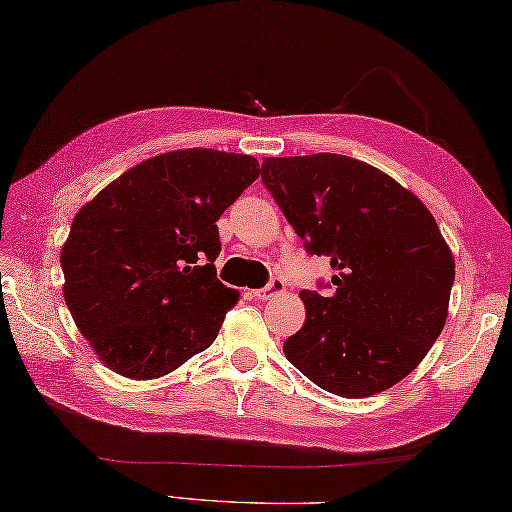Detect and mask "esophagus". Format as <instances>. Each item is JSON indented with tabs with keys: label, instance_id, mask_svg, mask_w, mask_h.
I'll list each match as a JSON object with an SVG mask.
<instances>
[{
	"label": "esophagus",
	"instance_id": "esophagus-1",
	"mask_svg": "<svg viewBox=\"0 0 512 512\" xmlns=\"http://www.w3.org/2000/svg\"><path fill=\"white\" fill-rule=\"evenodd\" d=\"M284 290H286V284H284V281H281V279H273L266 288H262V290H255V292H253V297H255V299H262V301H268V299H273V297L281 295V292H284Z\"/></svg>",
	"mask_w": 512,
	"mask_h": 512
}]
</instances>
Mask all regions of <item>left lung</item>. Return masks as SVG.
<instances>
[{"mask_svg": "<svg viewBox=\"0 0 512 512\" xmlns=\"http://www.w3.org/2000/svg\"><path fill=\"white\" fill-rule=\"evenodd\" d=\"M262 180L310 255L330 257V297L303 290L306 323L284 354L314 385L365 398L409 376L449 314L455 262L418 195L339 154L266 158Z\"/></svg>", "mask_w": 512, "mask_h": 512, "instance_id": "obj_1", "label": "left lung"}]
</instances>
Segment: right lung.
I'll list each match as a JSON object with an SVG mask.
<instances>
[{"instance_id":"right-lung-1","label":"right lung","mask_w":512,"mask_h":512,"mask_svg":"<svg viewBox=\"0 0 512 512\" xmlns=\"http://www.w3.org/2000/svg\"><path fill=\"white\" fill-rule=\"evenodd\" d=\"M257 178L253 156L178 149L81 206L61 248L63 299L103 365L151 380L215 341L239 299L215 277V222Z\"/></svg>"}]
</instances>
